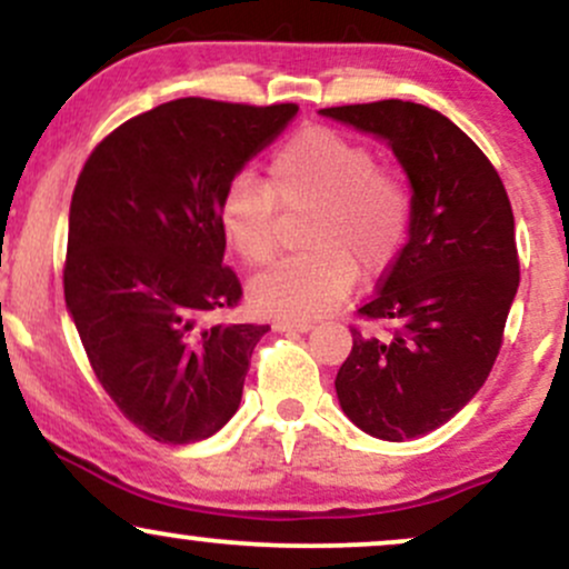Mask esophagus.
I'll return each instance as SVG.
<instances>
[{
	"label": "esophagus",
	"mask_w": 569,
	"mask_h": 569,
	"mask_svg": "<svg viewBox=\"0 0 569 569\" xmlns=\"http://www.w3.org/2000/svg\"><path fill=\"white\" fill-rule=\"evenodd\" d=\"M272 329H276V331H310L312 323L310 321H289V318H278V321L272 323Z\"/></svg>",
	"instance_id": "34e87169"
}]
</instances>
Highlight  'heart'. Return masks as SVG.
Listing matches in <instances>:
<instances>
[{"mask_svg": "<svg viewBox=\"0 0 569 569\" xmlns=\"http://www.w3.org/2000/svg\"><path fill=\"white\" fill-rule=\"evenodd\" d=\"M283 213L310 211L299 243L307 251L253 280L259 310L316 318L350 291L358 270L380 276L396 262L411 224V189L377 166L367 143L331 128H305L272 152L262 181L238 176L219 200L227 246L251 267L276 259Z\"/></svg>", "mask_w": 569, "mask_h": 569, "instance_id": "b5f03b06", "label": "heart"}]
</instances>
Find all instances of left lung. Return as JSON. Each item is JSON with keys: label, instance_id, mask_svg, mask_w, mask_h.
Segmentation results:
<instances>
[{"label": "left lung", "instance_id": "1", "mask_svg": "<svg viewBox=\"0 0 569 569\" xmlns=\"http://www.w3.org/2000/svg\"><path fill=\"white\" fill-rule=\"evenodd\" d=\"M321 114L388 141L415 189L409 243L358 307L385 335L352 326L335 385L369 436L417 439L452 420L498 361L519 289L511 200L487 154L436 109L388 98Z\"/></svg>", "mask_w": 569, "mask_h": 569}]
</instances>
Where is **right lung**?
Listing matches in <instances>:
<instances>
[{
	"label": "right lung",
	"instance_id": "add662e5",
	"mask_svg": "<svg viewBox=\"0 0 569 569\" xmlns=\"http://www.w3.org/2000/svg\"><path fill=\"white\" fill-rule=\"evenodd\" d=\"M297 103L176 98L130 117L84 160L69 211L63 297L98 382L162 443L213 436L238 411L267 323H206L243 286L219 200Z\"/></svg>",
	"mask_w": 569,
	"mask_h": 569
}]
</instances>
